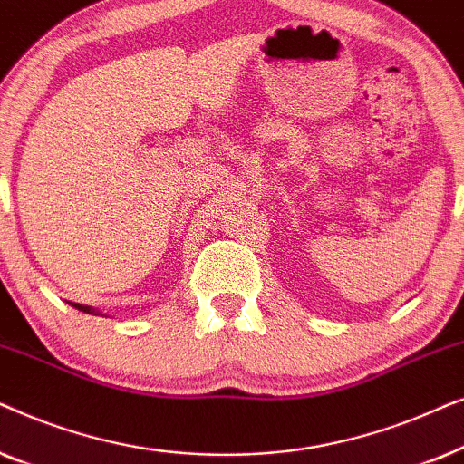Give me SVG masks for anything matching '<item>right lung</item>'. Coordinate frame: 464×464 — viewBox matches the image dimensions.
I'll return each instance as SVG.
<instances>
[{"label": "right lung", "mask_w": 464, "mask_h": 464, "mask_svg": "<svg viewBox=\"0 0 464 464\" xmlns=\"http://www.w3.org/2000/svg\"><path fill=\"white\" fill-rule=\"evenodd\" d=\"M72 306H75V308H78V310H84V313H94V310L92 308H88V306H80V304H72Z\"/></svg>", "instance_id": "right-lung-1"}]
</instances>
